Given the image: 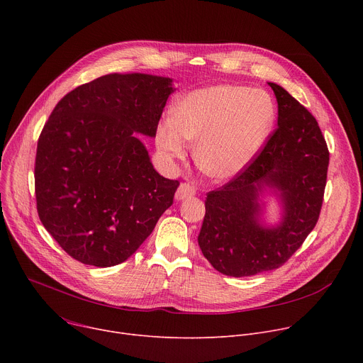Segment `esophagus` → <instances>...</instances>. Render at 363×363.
I'll return each mask as SVG.
<instances>
[{
	"label": "esophagus",
	"mask_w": 363,
	"mask_h": 363,
	"mask_svg": "<svg viewBox=\"0 0 363 363\" xmlns=\"http://www.w3.org/2000/svg\"><path fill=\"white\" fill-rule=\"evenodd\" d=\"M195 194H196V191H195L194 186H191L189 184H181L179 188L175 192V199L177 201H184V199L192 198Z\"/></svg>",
	"instance_id": "34e87169"
}]
</instances>
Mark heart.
Instances as JSON below:
<instances>
[{
    "mask_svg": "<svg viewBox=\"0 0 363 363\" xmlns=\"http://www.w3.org/2000/svg\"><path fill=\"white\" fill-rule=\"evenodd\" d=\"M276 121L269 93L247 86L213 84L182 96L172 118L157 130V146L172 161H182L186 142L194 145L198 168L218 181L240 175L264 147Z\"/></svg>",
    "mask_w": 363,
    "mask_h": 363,
    "instance_id": "heart-1",
    "label": "heart"
}]
</instances>
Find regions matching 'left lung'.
<instances>
[{
	"mask_svg": "<svg viewBox=\"0 0 363 363\" xmlns=\"http://www.w3.org/2000/svg\"><path fill=\"white\" fill-rule=\"evenodd\" d=\"M277 129L258 157L205 199L198 244L225 276L247 277L283 266L315 228L326 186L329 150L322 130L304 106L281 86ZM281 206L276 225L265 223V198Z\"/></svg>",
	"mask_w": 363,
	"mask_h": 363,
	"instance_id": "obj_1",
	"label": "left lung"
}]
</instances>
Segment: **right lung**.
<instances>
[{"mask_svg": "<svg viewBox=\"0 0 363 363\" xmlns=\"http://www.w3.org/2000/svg\"><path fill=\"white\" fill-rule=\"evenodd\" d=\"M172 79L112 73L67 93L37 143L44 228L77 262H126L172 205L178 181L155 171L136 133L155 138Z\"/></svg>", "mask_w": 363, "mask_h": 363, "instance_id": "add662e5", "label": "right lung"}]
</instances>
